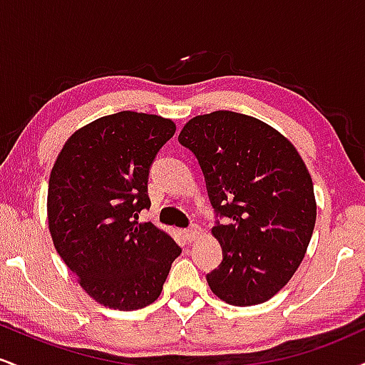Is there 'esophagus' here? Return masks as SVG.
<instances>
[{
    "instance_id": "obj_1",
    "label": "esophagus",
    "mask_w": 365,
    "mask_h": 365,
    "mask_svg": "<svg viewBox=\"0 0 365 365\" xmlns=\"http://www.w3.org/2000/svg\"><path fill=\"white\" fill-rule=\"evenodd\" d=\"M183 233H185L187 240L192 242V240H195V238H199L200 235H202V230H200L199 226L194 225V226H190V228H187Z\"/></svg>"
}]
</instances>
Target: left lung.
<instances>
[{
    "label": "left lung",
    "mask_w": 365,
    "mask_h": 365,
    "mask_svg": "<svg viewBox=\"0 0 365 365\" xmlns=\"http://www.w3.org/2000/svg\"><path fill=\"white\" fill-rule=\"evenodd\" d=\"M178 140L199 159L212 207L230 217L211 230L223 261L209 287L237 307L266 302L299 269L316 225L304 159L271 125L235 111L194 116Z\"/></svg>",
    "instance_id": "obj_1"
}]
</instances>
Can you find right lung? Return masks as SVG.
I'll return each mask as SVG.
<instances>
[{
  "mask_svg": "<svg viewBox=\"0 0 365 365\" xmlns=\"http://www.w3.org/2000/svg\"><path fill=\"white\" fill-rule=\"evenodd\" d=\"M175 130L163 116L115 113L73 132L53 165L48 225L54 249L104 307L153 304L182 254L170 233L137 221L150 206V165Z\"/></svg>",
  "mask_w": 365,
  "mask_h": 365,
  "instance_id": "right-lung-1",
  "label": "right lung"
}]
</instances>
